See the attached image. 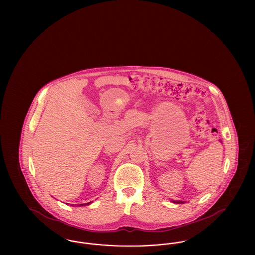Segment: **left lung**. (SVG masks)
Wrapping results in <instances>:
<instances>
[{
	"label": "left lung",
	"instance_id": "8db88e82",
	"mask_svg": "<svg viewBox=\"0 0 255 255\" xmlns=\"http://www.w3.org/2000/svg\"><path fill=\"white\" fill-rule=\"evenodd\" d=\"M174 202V201H173ZM174 203H176V204H182L183 202H181V201H179V202H174Z\"/></svg>",
	"mask_w": 255,
	"mask_h": 255
}]
</instances>
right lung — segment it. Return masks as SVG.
I'll list each match as a JSON object with an SVG mask.
<instances>
[{
	"label": "right lung",
	"instance_id": "right-lung-1",
	"mask_svg": "<svg viewBox=\"0 0 255 255\" xmlns=\"http://www.w3.org/2000/svg\"><path fill=\"white\" fill-rule=\"evenodd\" d=\"M88 204H90V203H88ZM85 205V204H84ZM81 206H83V205H81Z\"/></svg>",
	"mask_w": 255,
	"mask_h": 255
}]
</instances>
